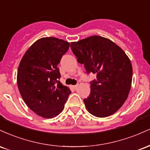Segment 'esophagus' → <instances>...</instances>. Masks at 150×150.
Here are the masks:
<instances>
[{
	"label": "esophagus",
	"mask_w": 150,
	"mask_h": 150,
	"mask_svg": "<svg viewBox=\"0 0 150 150\" xmlns=\"http://www.w3.org/2000/svg\"><path fill=\"white\" fill-rule=\"evenodd\" d=\"M77 87H78V85H73V88L74 89H76L77 88Z\"/></svg>",
	"instance_id": "34e87169"
}]
</instances>
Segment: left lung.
I'll return each instance as SVG.
<instances>
[{"mask_svg":"<svg viewBox=\"0 0 150 150\" xmlns=\"http://www.w3.org/2000/svg\"><path fill=\"white\" fill-rule=\"evenodd\" d=\"M70 47L87 73L97 75L90 82V94L83 100L87 111L99 118L116 113L131 87L132 68L128 56L114 42L100 36L72 42Z\"/></svg>","mask_w":150,"mask_h":150,"instance_id":"1","label":"left lung"}]
</instances>
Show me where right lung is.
<instances>
[{"instance_id": "add662e5", "label": "right lung", "mask_w": 150, "mask_h": 150, "mask_svg": "<svg viewBox=\"0 0 150 150\" xmlns=\"http://www.w3.org/2000/svg\"><path fill=\"white\" fill-rule=\"evenodd\" d=\"M70 43L55 37L36 41L26 51L18 67L17 82L29 108L44 118L58 116L71 91L60 82L58 63Z\"/></svg>"}]
</instances>
